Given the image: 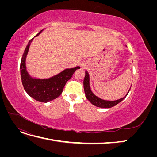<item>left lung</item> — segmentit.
<instances>
[{
	"label": "left lung",
	"instance_id": "8db88e82",
	"mask_svg": "<svg viewBox=\"0 0 157 157\" xmlns=\"http://www.w3.org/2000/svg\"><path fill=\"white\" fill-rule=\"evenodd\" d=\"M89 80H90L89 74L87 71H86V72H85V77H84V82H83L85 95H86V98L88 99V100L92 104H93L94 105L98 107L110 108V107H114L115 105H117L118 103L121 102L128 95V94H126V96L125 97H124L123 98H121L120 99H118V100H116V101L103 100V99L99 98L98 97L95 96V95L92 92L91 90H90V87Z\"/></svg>",
	"mask_w": 157,
	"mask_h": 157
}]
</instances>
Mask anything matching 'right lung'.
<instances>
[{
  "label": "right lung",
  "instance_id": "1",
  "mask_svg": "<svg viewBox=\"0 0 157 157\" xmlns=\"http://www.w3.org/2000/svg\"><path fill=\"white\" fill-rule=\"evenodd\" d=\"M42 31L35 36L39 35ZM33 39V38L29 40L21 58L20 63L21 82L26 92L31 97L39 102L47 103L60 96L66 82L72 77L75 71L80 69V67L65 69L50 78L36 79L31 78L26 71L25 59Z\"/></svg>",
  "mask_w": 157,
  "mask_h": 157
}]
</instances>
